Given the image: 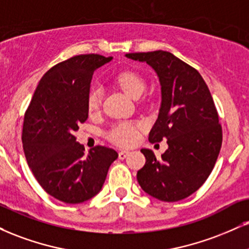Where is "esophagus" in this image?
Returning <instances> with one entry per match:
<instances>
[{"label":"esophagus","mask_w":249,"mask_h":249,"mask_svg":"<svg viewBox=\"0 0 249 249\" xmlns=\"http://www.w3.org/2000/svg\"><path fill=\"white\" fill-rule=\"evenodd\" d=\"M128 154H130V151H127V149H122V151L118 153V157L121 160H124Z\"/></svg>","instance_id":"esophagus-1"}]
</instances>
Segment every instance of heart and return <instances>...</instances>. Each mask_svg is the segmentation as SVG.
<instances>
[{"label":"heart","instance_id":"heart-1","mask_svg":"<svg viewBox=\"0 0 249 249\" xmlns=\"http://www.w3.org/2000/svg\"><path fill=\"white\" fill-rule=\"evenodd\" d=\"M116 83L132 98H138L145 89V80L136 71H125L116 76ZM101 104L100 88H91L87 97V107L89 111H95ZM112 142L121 146L132 145L138 138V126L130 122L119 123L109 131L107 134Z\"/></svg>","mask_w":249,"mask_h":249}]
</instances>
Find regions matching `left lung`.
<instances>
[{
	"label": "left lung",
	"instance_id": "left-lung-1",
	"mask_svg": "<svg viewBox=\"0 0 249 249\" xmlns=\"http://www.w3.org/2000/svg\"><path fill=\"white\" fill-rule=\"evenodd\" d=\"M155 71L161 86V106L151 142L167 140L168 149L157 159L142 148L146 163L138 170L142 189L163 202L187 198L202 187L219 155L223 132L214 102L200 74L166 51L127 53Z\"/></svg>",
	"mask_w": 249,
	"mask_h": 249
}]
</instances>
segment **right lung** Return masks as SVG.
I'll list each match as a JSON object with an SVG mask.
<instances>
[{"label":"right lung","mask_w":249,"mask_h":249,"mask_svg":"<svg viewBox=\"0 0 249 249\" xmlns=\"http://www.w3.org/2000/svg\"><path fill=\"white\" fill-rule=\"evenodd\" d=\"M111 60L81 54L55 65L39 81L24 116L22 142L29 167L47 194L68 204L100 193L109 167L118 158L106 146L86 154L74 136L88 118L92 74Z\"/></svg>","instance_id":"add662e5"}]
</instances>
